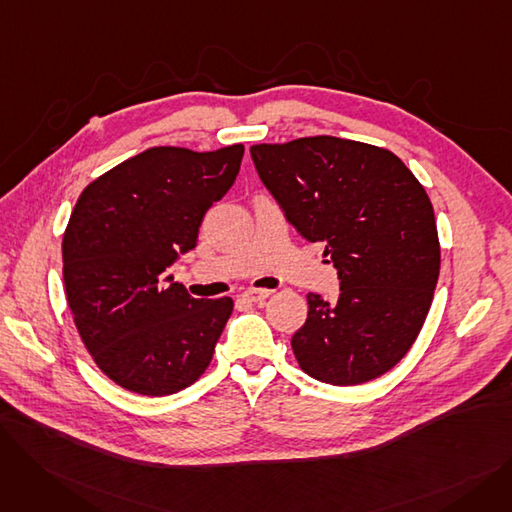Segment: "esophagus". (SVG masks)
Wrapping results in <instances>:
<instances>
[{
    "mask_svg": "<svg viewBox=\"0 0 512 512\" xmlns=\"http://www.w3.org/2000/svg\"><path fill=\"white\" fill-rule=\"evenodd\" d=\"M270 290H265V288H247L245 292H242V299H247V301H251V303H261V301H265L267 297H270Z\"/></svg>",
    "mask_w": 512,
    "mask_h": 512,
    "instance_id": "34e87169",
    "label": "esophagus"
}]
</instances>
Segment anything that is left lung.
<instances>
[{
	"instance_id": "obj_1",
	"label": "left lung",
	"mask_w": 512,
	"mask_h": 512,
	"mask_svg": "<svg viewBox=\"0 0 512 512\" xmlns=\"http://www.w3.org/2000/svg\"><path fill=\"white\" fill-rule=\"evenodd\" d=\"M251 157L286 220L326 242L340 278L336 303L307 294L290 340L301 369L332 386L380 378L409 353L440 276L425 188L392 151L326 134L253 145Z\"/></svg>"
}]
</instances>
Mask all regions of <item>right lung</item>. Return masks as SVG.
I'll use <instances>...</instances> for the list:
<instances>
[{
    "label": "right lung",
    "mask_w": 512,
    "mask_h": 512,
    "mask_svg": "<svg viewBox=\"0 0 512 512\" xmlns=\"http://www.w3.org/2000/svg\"><path fill=\"white\" fill-rule=\"evenodd\" d=\"M242 145L151 147L80 193L62 240L66 301L97 367L124 390L168 396L211 363L232 299H193L168 276L205 211L234 184Z\"/></svg>",
    "instance_id": "obj_1"
}]
</instances>
